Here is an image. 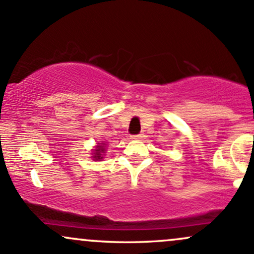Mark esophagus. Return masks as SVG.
I'll return each mask as SVG.
<instances>
[{
	"label": "esophagus",
	"instance_id": "obj_1",
	"mask_svg": "<svg viewBox=\"0 0 254 254\" xmlns=\"http://www.w3.org/2000/svg\"><path fill=\"white\" fill-rule=\"evenodd\" d=\"M131 138H132V139H142V138H143V133H138V135H133V136H131Z\"/></svg>",
	"mask_w": 254,
	"mask_h": 254
}]
</instances>
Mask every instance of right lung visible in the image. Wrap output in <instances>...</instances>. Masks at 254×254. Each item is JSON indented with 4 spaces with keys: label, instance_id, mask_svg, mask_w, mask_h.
Returning a JSON list of instances; mask_svg holds the SVG:
<instances>
[{
    "label": "right lung",
    "instance_id": "add662e5",
    "mask_svg": "<svg viewBox=\"0 0 254 254\" xmlns=\"http://www.w3.org/2000/svg\"><path fill=\"white\" fill-rule=\"evenodd\" d=\"M101 153H104V145H99L98 149L94 150V159H101Z\"/></svg>",
    "mask_w": 254,
    "mask_h": 254
}]
</instances>
